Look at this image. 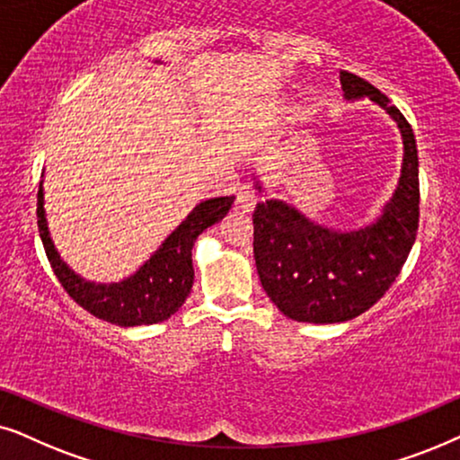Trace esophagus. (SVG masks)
Listing matches in <instances>:
<instances>
[{"mask_svg": "<svg viewBox=\"0 0 460 460\" xmlns=\"http://www.w3.org/2000/svg\"><path fill=\"white\" fill-rule=\"evenodd\" d=\"M256 201H259V198H256V193L252 191L250 187H242L240 191H237V198H235V210L240 212H252Z\"/></svg>", "mask_w": 460, "mask_h": 460, "instance_id": "1", "label": "esophagus"}]
</instances>
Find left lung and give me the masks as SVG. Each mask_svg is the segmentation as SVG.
I'll list each match as a JSON object with an SVG mask.
<instances>
[{"instance_id":"left-lung-1","label":"left lung","mask_w":460,"mask_h":460,"mask_svg":"<svg viewBox=\"0 0 460 460\" xmlns=\"http://www.w3.org/2000/svg\"><path fill=\"white\" fill-rule=\"evenodd\" d=\"M341 85L347 101L368 96L397 121L403 138L402 176L381 217L358 231L328 229L279 199L256 204V271L267 296L296 322L336 323L368 311L400 275L419 231V153L412 128L366 79L341 71ZM256 189H262L259 182Z\"/></svg>"}]
</instances>
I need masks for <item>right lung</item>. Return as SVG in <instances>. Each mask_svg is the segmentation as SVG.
Wrapping results in <instances>:
<instances>
[{
    "label": "right lung",
    "instance_id": "obj_1",
    "mask_svg": "<svg viewBox=\"0 0 460 460\" xmlns=\"http://www.w3.org/2000/svg\"><path fill=\"white\" fill-rule=\"evenodd\" d=\"M231 204L234 195L212 198L195 206L159 250H155V254L119 284H92L71 271L60 259L48 231L41 182L38 191V226L54 275L79 307L115 326H149L168 320L187 301L193 286V243L201 231L226 217Z\"/></svg>",
    "mask_w": 460,
    "mask_h": 460
}]
</instances>
